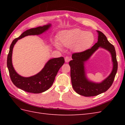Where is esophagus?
Listing matches in <instances>:
<instances>
[{"label": "esophagus", "mask_w": 125, "mask_h": 125, "mask_svg": "<svg viewBox=\"0 0 125 125\" xmlns=\"http://www.w3.org/2000/svg\"><path fill=\"white\" fill-rule=\"evenodd\" d=\"M71 60V58L69 56H66L65 57V62H69Z\"/></svg>", "instance_id": "esophagus-1"}]
</instances>
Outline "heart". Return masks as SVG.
Wrapping results in <instances>:
<instances>
[{"mask_svg":"<svg viewBox=\"0 0 125 125\" xmlns=\"http://www.w3.org/2000/svg\"><path fill=\"white\" fill-rule=\"evenodd\" d=\"M58 40L62 46L69 47L73 46V49L75 52H82L89 48L95 41L94 34L79 28L63 31L60 33ZM55 46L60 49L58 43H55Z\"/></svg>","mask_w":125,"mask_h":125,"instance_id":"obj_1","label":"heart"}]
</instances>
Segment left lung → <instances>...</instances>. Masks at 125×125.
Instances as JSON below:
<instances>
[{
    "label": "left lung",
    "instance_id": "1",
    "mask_svg": "<svg viewBox=\"0 0 125 125\" xmlns=\"http://www.w3.org/2000/svg\"><path fill=\"white\" fill-rule=\"evenodd\" d=\"M97 32L98 33L97 43L91 48L82 52L73 53V60L69 62L73 89L78 94L85 97L95 96L106 91L112 85L118 70V62L115 47L108 42L106 37L102 31H98ZM99 46L105 48L111 52L114 68L110 76L102 83L98 84L87 80L84 74L83 63Z\"/></svg>",
    "mask_w": 125,
    "mask_h": 125
}]
</instances>
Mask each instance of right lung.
<instances>
[{
	"label": "right lung",
	"instance_id": "obj_1",
	"mask_svg": "<svg viewBox=\"0 0 125 125\" xmlns=\"http://www.w3.org/2000/svg\"><path fill=\"white\" fill-rule=\"evenodd\" d=\"M50 27V25H47L28 30L21 34L19 37L15 39L10 44L7 59V66L10 76L14 85L23 91L33 94H40L48 90L54 83L58 70L65 62L63 57L52 58L46 63L40 72L30 77H23L18 75L13 67L12 63L13 48L18 40L28 35H39Z\"/></svg>",
	"mask_w": 125,
	"mask_h": 125
}]
</instances>
